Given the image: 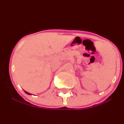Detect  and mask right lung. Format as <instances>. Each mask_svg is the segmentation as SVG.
Returning a JSON list of instances; mask_svg holds the SVG:
<instances>
[{"label": "right lung", "mask_w": 124, "mask_h": 124, "mask_svg": "<svg viewBox=\"0 0 124 124\" xmlns=\"http://www.w3.org/2000/svg\"><path fill=\"white\" fill-rule=\"evenodd\" d=\"M25 92V93H27V94H29V95H30V94H30V93H28V92H25V91H24Z\"/></svg>", "instance_id": "1"}]
</instances>
